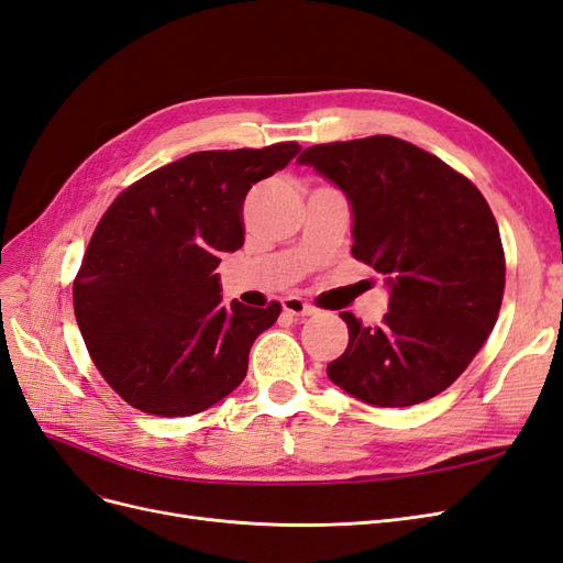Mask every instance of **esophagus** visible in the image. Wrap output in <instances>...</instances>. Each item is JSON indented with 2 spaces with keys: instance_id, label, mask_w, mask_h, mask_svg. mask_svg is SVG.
Instances as JSON below:
<instances>
[{
  "instance_id": "1",
  "label": "esophagus",
  "mask_w": 563,
  "mask_h": 563,
  "mask_svg": "<svg viewBox=\"0 0 563 563\" xmlns=\"http://www.w3.org/2000/svg\"><path fill=\"white\" fill-rule=\"evenodd\" d=\"M282 308H284L286 314H291V317H310V314H314L312 305L305 302V300L298 298V296L284 298V300H282Z\"/></svg>"
}]
</instances>
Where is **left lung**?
Wrapping results in <instances>:
<instances>
[{
  "mask_svg": "<svg viewBox=\"0 0 563 563\" xmlns=\"http://www.w3.org/2000/svg\"><path fill=\"white\" fill-rule=\"evenodd\" d=\"M298 164L314 166L347 197L352 255L389 288L380 327L340 314L350 343L327 376L371 406L437 397L482 350L500 312L505 253L484 195L391 135L312 145Z\"/></svg>",
  "mask_w": 563,
  "mask_h": 563,
  "instance_id": "8db88e82",
  "label": "left lung"
}]
</instances>
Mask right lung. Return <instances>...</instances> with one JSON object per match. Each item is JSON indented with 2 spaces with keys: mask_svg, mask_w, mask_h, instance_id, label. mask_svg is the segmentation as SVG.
<instances>
[{
  "mask_svg": "<svg viewBox=\"0 0 563 563\" xmlns=\"http://www.w3.org/2000/svg\"><path fill=\"white\" fill-rule=\"evenodd\" d=\"M300 152H192L147 174L100 218L73 286L96 368L133 408L162 418L207 411L240 387L253 340L282 305L220 296V255L242 249L251 187Z\"/></svg>",
  "mask_w": 563,
  "mask_h": 563,
  "instance_id": "1",
  "label": "right lung"
}]
</instances>
